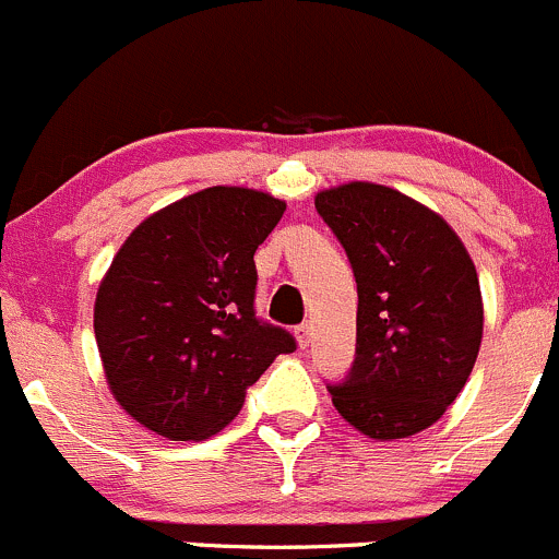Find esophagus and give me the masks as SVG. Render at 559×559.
I'll return each instance as SVG.
<instances>
[{
	"mask_svg": "<svg viewBox=\"0 0 559 559\" xmlns=\"http://www.w3.org/2000/svg\"><path fill=\"white\" fill-rule=\"evenodd\" d=\"M296 340H298V347H309V342H312V325H309V323L298 325Z\"/></svg>",
	"mask_w": 559,
	"mask_h": 559,
	"instance_id": "esophagus-1",
	"label": "esophagus"
}]
</instances>
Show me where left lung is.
Segmentation results:
<instances>
[{
  "label": "left lung",
  "instance_id": "left-lung-1",
  "mask_svg": "<svg viewBox=\"0 0 559 559\" xmlns=\"http://www.w3.org/2000/svg\"><path fill=\"white\" fill-rule=\"evenodd\" d=\"M358 287L356 361L329 385L334 407L372 440L432 427L465 389L484 334L478 274L449 223L372 181L314 195Z\"/></svg>",
  "mask_w": 559,
  "mask_h": 559
}]
</instances>
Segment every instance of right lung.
Returning <instances> with one entry per match:
<instances>
[{"instance_id": "add662e5", "label": "right lung", "mask_w": 559, "mask_h": 559, "mask_svg": "<svg viewBox=\"0 0 559 559\" xmlns=\"http://www.w3.org/2000/svg\"><path fill=\"white\" fill-rule=\"evenodd\" d=\"M285 201L209 187L143 219L99 282L94 336L127 416L168 440H203L239 416L285 329L255 314V250Z\"/></svg>"}]
</instances>
